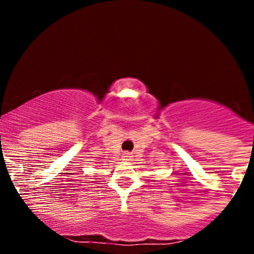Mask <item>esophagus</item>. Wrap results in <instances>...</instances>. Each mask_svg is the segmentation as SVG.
<instances>
[{
	"mask_svg": "<svg viewBox=\"0 0 254 254\" xmlns=\"http://www.w3.org/2000/svg\"><path fill=\"white\" fill-rule=\"evenodd\" d=\"M123 159H125V160L131 159V154H129V152H123Z\"/></svg>",
	"mask_w": 254,
	"mask_h": 254,
	"instance_id": "esophagus-1",
	"label": "esophagus"
}]
</instances>
